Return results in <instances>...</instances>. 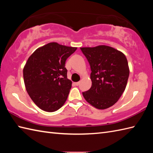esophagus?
Returning a JSON list of instances; mask_svg holds the SVG:
<instances>
[{
	"instance_id": "34e87169",
	"label": "esophagus",
	"mask_w": 153,
	"mask_h": 153,
	"mask_svg": "<svg viewBox=\"0 0 153 153\" xmlns=\"http://www.w3.org/2000/svg\"><path fill=\"white\" fill-rule=\"evenodd\" d=\"M74 84H75V85H79V82H75L74 83Z\"/></svg>"
}]
</instances>
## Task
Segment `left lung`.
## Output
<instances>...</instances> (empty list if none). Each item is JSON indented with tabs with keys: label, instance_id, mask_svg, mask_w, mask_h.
<instances>
[{
	"label": "left lung",
	"instance_id": "1",
	"mask_svg": "<svg viewBox=\"0 0 153 153\" xmlns=\"http://www.w3.org/2000/svg\"><path fill=\"white\" fill-rule=\"evenodd\" d=\"M80 49L91 70V87L83 92V97L97 109L108 108L119 100L128 83L129 69L125 54L106 45Z\"/></svg>",
	"mask_w": 153,
	"mask_h": 153
}]
</instances>
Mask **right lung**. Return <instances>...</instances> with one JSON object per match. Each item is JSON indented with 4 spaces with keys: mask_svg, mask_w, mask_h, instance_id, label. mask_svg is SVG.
<instances>
[{
    "mask_svg": "<svg viewBox=\"0 0 153 153\" xmlns=\"http://www.w3.org/2000/svg\"><path fill=\"white\" fill-rule=\"evenodd\" d=\"M77 47L49 43L29 57L23 70L28 95L39 108L54 112L66 101L71 87L65 64Z\"/></svg>",
    "mask_w": 153,
    "mask_h": 153,
    "instance_id": "1",
    "label": "right lung"
}]
</instances>
